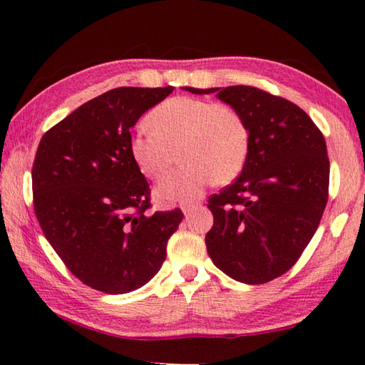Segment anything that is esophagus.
Instances as JSON below:
<instances>
[{"mask_svg": "<svg viewBox=\"0 0 365 365\" xmlns=\"http://www.w3.org/2000/svg\"><path fill=\"white\" fill-rule=\"evenodd\" d=\"M196 207H197L196 202H182V205H180V209H182L183 214H190L191 211H195Z\"/></svg>", "mask_w": 365, "mask_h": 365, "instance_id": "obj_1", "label": "esophagus"}]
</instances>
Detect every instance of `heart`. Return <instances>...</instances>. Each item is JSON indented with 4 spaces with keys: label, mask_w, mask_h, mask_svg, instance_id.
<instances>
[{
    "label": "heart",
    "mask_w": 365,
    "mask_h": 365,
    "mask_svg": "<svg viewBox=\"0 0 365 365\" xmlns=\"http://www.w3.org/2000/svg\"><path fill=\"white\" fill-rule=\"evenodd\" d=\"M150 127L132 135L130 154L146 177L158 178L170 168L175 150L187 163L160 178L154 197L160 205L191 201L214 180L240 175L250 153V130L237 110L225 104L177 96L154 108Z\"/></svg>",
    "instance_id": "1"
}]
</instances>
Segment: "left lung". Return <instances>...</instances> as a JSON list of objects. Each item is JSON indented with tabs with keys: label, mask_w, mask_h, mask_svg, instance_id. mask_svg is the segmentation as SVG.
I'll use <instances>...</instances> for the list:
<instances>
[{
	"label": "left lung",
	"mask_w": 365,
	"mask_h": 365,
	"mask_svg": "<svg viewBox=\"0 0 365 365\" xmlns=\"http://www.w3.org/2000/svg\"><path fill=\"white\" fill-rule=\"evenodd\" d=\"M183 90L215 93L250 130L242 174L209 197L207 255L237 282L274 280L293 267L322 219L330 177L324 135L296 104L255 86Z\"/></svg>",
	"instance_id": "1"
}]
</instances>
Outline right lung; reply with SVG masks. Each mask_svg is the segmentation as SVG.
Segmentation results:
<instances>
[{"label":"right lung","instance_id":"1","mask_svg":"<svg viewBox=\"0 0 365 365\" xmlns=\"http://www.w3.org/2000/svg\"><path fill=\"white\" fill-rule=\"evenodd\" d=\"M174 86H120L85 103L43 135L32 183L49 245L85 285L122 294L165 261L180 209L146 215L150 185L130 154V130Z\"/></svg>","mask_w":365,"mask_h":365}]
</instances>
